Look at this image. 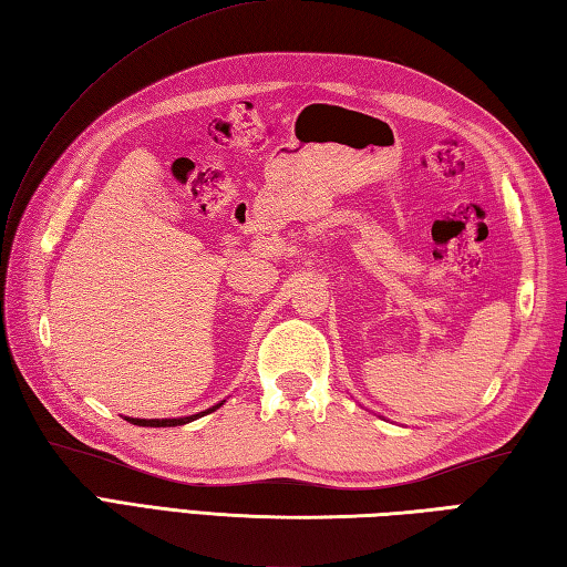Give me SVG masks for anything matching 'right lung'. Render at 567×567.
<instances>
[{"instance_id":"add662e5","label":"right lung","mask_w":567,"mask_h":567,"mask_svg":"<svg viewBox=\"0 0 567 567\" xmlns=\"http://www.w3.org/2000/svg\"><path fill=\"white\" fill-rule=\"evenodd\" d=\"M219 406L221 404H216V406L207 409V412L195 414V416H183V419H128V421H131V424H136V426H183V424H189V421H195V419H199L204 414L216 412V409H219Z\"/></svg>"}]
</instances>
